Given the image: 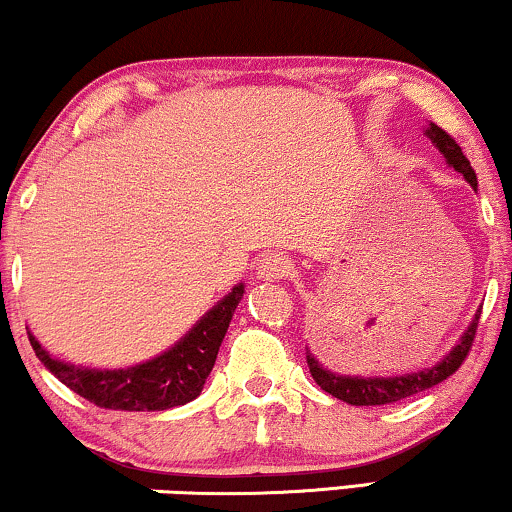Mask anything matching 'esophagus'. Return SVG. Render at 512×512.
I'll use <instances>...</instances> for the list:
<instances>
[{
	"label": "esophagus",
	"instance_id": "34e87169",
	"mask_svg": "<svg viewBox=\"0 0 512 512\" xmlns=\"http://www.w3.org/2000/svg\"><path fill=\"white\" fill-rule=\"evenodd\" d=\"M294 270V263L287 256L282 254H268L261 258L258 263V278L270 280V282H280L285 278H290Z\"/></svg>",
	"mask_w": 512,
	"mask_h": 512
}]
</instances>
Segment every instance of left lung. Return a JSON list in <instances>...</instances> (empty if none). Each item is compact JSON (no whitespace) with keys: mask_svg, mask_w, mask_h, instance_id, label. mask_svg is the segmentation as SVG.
I'll list each match as a JSON object with an SVG mask.
<instances>
[{"mask_svg":"<svg viewBox=\"0 0 512 512\" xmlns=\"http://www.w3.org/2000/svg\"><path fill=\"white\" fill-rule=\"evenodd\" d=\"M426 136L431 138V143L438 148V153L443 155L448 162V167H453L455 172H460L465 177V182L477 191V174H474L470 160L462 155V148L455 143V138H450L441 126L429 124L426 126ZM479 316H482V309L477 311L472 318V323L467 326L458 345L450 350L441 362L429 366V369L412 371V374H400V376H345L335 374L323 366L318 359L311 354L309 347H306V364H309L311 376L326 393L333 395L347 405L357 407H374V405H390V402H398L405 398H412V395L422 393L426 388H434L441 381H446L448 376H453L455 371L460 369V364L465 362L467 352H470L474 335H477V323Z\"/></svg>","mask_w":512,"mask_h":512,"instance_id":"1","label":"left lung"}]
</instances>
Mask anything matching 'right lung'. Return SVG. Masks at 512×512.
<instances>
[{
  "instance_id": "1",
  "label": "right lung",
  "mask_w": 512,
  "mask_h": 512,
  "mask_svg": "<svg viewBox=\"0 0 512 512\" xmlns=\"http://www.w3.org/2000/svg\"><path fill=\"white\" fill-rule=\"evenodd\" d=\"M242 297L244 282H239L170 350L126 369H90L62 362L54 359L33 333H28V340L45 369L93 405L124 412H162L201 395Z\"/></svg>"
}]
</instances>
